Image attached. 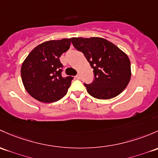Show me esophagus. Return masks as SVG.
Returning <instances> with one entry per match:
<instances>
[{"label": "esophagus", "mask_w": 158, "mask_h": 158, "mask_svg": "<svg viewBox=\"0 0 158 158\" xmlns=\"http://www.w3.org/2000/svg\"><path fill=\"white\" fill-rule=\"evenodd\" d=\"M76 79H81L80 75H79V74H77V75H76Z\"/></svg>", "instance_id": "obj_1"}]
</instances>
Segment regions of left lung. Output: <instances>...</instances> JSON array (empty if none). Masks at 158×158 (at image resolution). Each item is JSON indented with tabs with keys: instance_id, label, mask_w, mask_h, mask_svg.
I'll use <instances>...</instances> for the list:
<instances>
[{
	"instance_id": "obj_1",
	"label": "left lung",
	"mask_w": 158,
	"mask_h": 158,
	"mask_svg": "<svg viewBox=\"0 0 158 158\" xmlns=\"http://www.w3.org/2000/svg\"><path fill=\"white\" fill-rule=\"evenodd\" d=\"M70 40L75 48L83 53L93 69V82L84 83L90 95L107 100L126 89L131 78V64L125 53L102 38H72Z\"/></svg>"
}]
</instances>
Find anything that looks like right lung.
<instances>
[{
	"mask_svg": "<svg viewBox=\"0 0 158 158\" xmlns=\"http://www.w3.org/2000/svg\"><path fill=\"white\" fill-rule=\"evenodd\" d=\"M71 39L51 40L35 48L21 67L25 89L36 100L56 102L66 95L73 79L63 77V64L60 57L69 48Z\"/></svg>",
	"mask_w": 158,
	"mask_h": 158,
	"instance_id": "right-lung-1",
	"label": "right lung"
}]
</instances>
